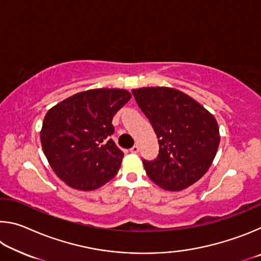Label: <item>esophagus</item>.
I'll use <instances>...</instances> for the list:
<instances>
[{
    "mask_svg": "<svg viewBox=\"0 0 261 261\" xmlns=\"http://www.w3.org/2000/svg\"><path fill=\"white\" fill-rule=\"evenodd\" d=\"M130 152L131 153H135V154L139 153V146H138V145H135V146L130 149Z\"/></svg>",
    "mask_w": 261,
    "mask_h": 261,
    "instance_id": "obj_1",
    "label": "esophagus"
}]
</instances>
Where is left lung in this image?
Wrapping results in <instances>:
<instances>
[{
	"label": "left lung",
	"instance_id": "left-lung-1",
	"mask_svg": "<svg viewBox=\"0 0 261 261\" xmlns=\"http://www.w3.org/2000/svg\"><path fill=\"white\" fill-rule=\"evenodd\" d=\"M159 138V155L143 160L152 182L180 191L199 180L213 162L220 144L215 117L191 96L171 87L132 90Z\"/></svg>",
	"mask_w": 261,
	"mask_h": 261
}]
</instances>
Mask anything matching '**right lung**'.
<instances>
[{"label": "right lung", "mask_w": 261, "mask_h": 261, "mask_svg": "<svg viewBox=\"0 0 261 261\" xmlns=\"http://www.w3.org/2000/svg\"><path fill=\"white\" fill-rule=\"evenodd\" d=\"M130 99L126 90L95 88L48 110L41 146L51 169L70 188L92 191L117 174L124 154L109 139L112 121Z\"/></svg>", "instance_id": "add662e5"}]
</instances>
